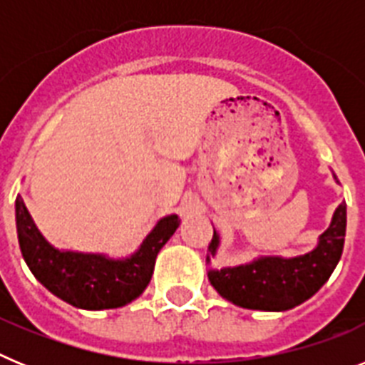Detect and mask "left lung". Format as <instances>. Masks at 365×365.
<instances>
[{
    "mask_svg": "<svg viewBox=\"0 0 365 365\" xmlns=\"http://www.w3.org/2000/svg\"><path fill=\"white\" fill-rule=\"evenodd\" d=\"M346 202L336 208L331 227L320 235V243L305 256L259 257L248 265L210 270L208 279L228 302L257 311H287L316 292L333 274L346 240ZM219 237L212 235L208 256H215Z\"/></svg>",
    "mask_w": 365,
    "mask_h": 365,
    "instance_id": "obj_1",
    "label": "left lung"
}]
</instances>
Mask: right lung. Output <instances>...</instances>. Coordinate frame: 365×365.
Wrapping results in <instances>:
<instances>
[{"label": "right lung", "instance_id": "1", "mask_svg": "<svg viewBox=\"0 0 365 365\" xmlns=\"http://www.w3.org/2000/svg\"><path fill=\"white\" fill-rule=\"evenodd\" d=\"M177 215L157 222L138 252L113 261L96 254L60 252L36 230L21 199H16V228L25 263L54 296L87 311L122 307L143 294L153 274L155 257L179 227Z\"/></svg>", "mask_w": 365, "mask_h": 365}]
</instances>
